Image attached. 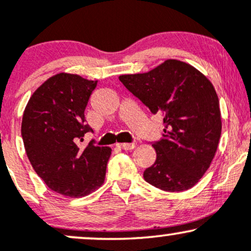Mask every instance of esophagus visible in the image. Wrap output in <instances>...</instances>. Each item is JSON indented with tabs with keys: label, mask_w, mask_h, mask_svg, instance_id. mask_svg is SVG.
I'll return each mask as SVG.
<instances>
[{
	"label": "esophagus",
	"mask_w": 251,
	"mask_h": 251,
	"mask_svg": "<svg viewBox=\"0 0 251 251\" xmlns=\"http://www.w3.org/2000/svg\"><path fill=\"white\" fill-rule=\"evenodd\" d=\"M117 148L122 150H133L135 148L134 143H127V144H117Z\"/></svg>",
	"instance_id": "esophagus-1"
}]
</instances>
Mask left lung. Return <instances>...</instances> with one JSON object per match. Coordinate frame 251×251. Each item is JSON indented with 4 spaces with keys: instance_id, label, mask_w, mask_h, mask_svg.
<instances>
[{
    "instance_id": "left-lung-1",
    "label": "left lung",
    "mask_w": 251,
    "mask_h": 251,
    "mask_svg": "<svg viewBox=\"0 0 251 251\" xmlns=\"http://www.w3.org/2000/svg\"><path fill=\"white\" fill-rule=\"evenodd\" d=\"M119 80L151 113L163 117V138L152 143L157 159L144 171V179L169 192L191 189L209 169L221 138L220 101L212 83L178 60Z\"/></svg>"
}]
</instances>
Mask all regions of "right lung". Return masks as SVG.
Returning a JSON list of instances; mask_svg holds the SVG:
<instances>
[{
    "mask_svg": "<svg viewBox=\"0 0 251 251\" xmlns=\"http://www.w3.org/2000/svg\"><path fill=\"white\" fill-rule=\"evenodd\" d=\"M98 81L59 73L33 93L22 118L21 134L28 159L51 191L81 197L103 183L111 149L93 140L77 144L93 129L86 125L85 109Z\"/></svg>",
    "mask_w": 251,
    "mask_h": 251,
    "instance_id": "obj_1",
    "label": "right lung"
}]
</instances>
